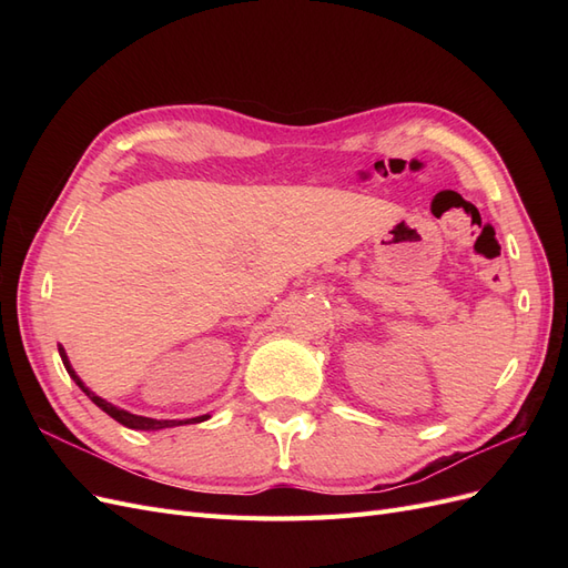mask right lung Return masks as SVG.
<instances>
[{
    "mask_svg": "<svg viewBox=\"0 0 568 568\" xmlns=\"http://www.w3.org/2000/svg\"><path fill=\"white\" fill-rule=\"evenodd\" d=\"M59 355H61V359H63V367H65V372L71 374V379H73V382H75L84 393H88V398H90L97 407L104 409L109 417H113L115 422H120V424L128 426V428H136V432H159V428H170V426H180V424H199V422H203V419H209V415H201V417L186 419V422H175V419H151V417L132 415V412H125V409H120V407H115V405L106 403L104 398H99L97 393H92L88 386H84V384L80 382V376L75 374V369L71 367V363H68V355H65V351H63V348H59Z\"/></svg>",
    "mask_w": 568,
    "mask_h": 568,
    "instance_id": "right-lung-1",
    "label": "right lung"
}]
</instances>
